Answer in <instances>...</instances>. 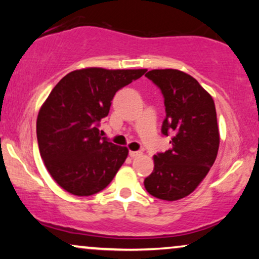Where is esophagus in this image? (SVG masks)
<instances>
[{"label":"esophagus","mask_w":259,"mask_h":259,"mask_svg":"<svg viewBox=\"0 0 259 259\" xmlns=\"http://www.w3.org/2000/svg\"><path fill=\"white\" fill-rule=\"evenodd\" d=\"M129 154H130V157H132V158H136V157L142 156V152H141V151H130Z\"/></svg>","instance_id":"esophagus-1"}]
</instances>
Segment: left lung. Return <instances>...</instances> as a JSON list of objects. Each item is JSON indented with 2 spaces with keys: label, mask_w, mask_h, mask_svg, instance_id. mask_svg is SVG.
I'll return each instance as SVG.
<instances>
[{
  "label": "left lung",
  "mask_w": 259,
  "mask_h": 259,
  "mask_svg": "<svg viewBox=\"0 0 259 259\" xmlns=\"http://www.w3.org/2000/svg\"><path fill=\"white\" fill-rule=\"evenodd\" d=\"M146 76L164 97L162 134H171V148L153 156L145 189L159 200L177 201L194 192L213 165L219 129L212 96L195 78L178 69H153Z\"/></svg>",
  "instance_id": "left-lung-1"
}]
</instances>
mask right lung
I'll list each match as a JSON object with an SVG mask.
<instances>
[{
	"label": "right lung",
	"instance_id": "obj_1",
	"mask_svg": "<svg viewBox=\"0 0 259 259\" xmlns=\"http://www.w3.org/2000/svg\"><path fill=\"white\" fill-rule=\"evenodd\" d=\"M147 69L84 68L59 80L36 120L45 167L62 189L75 196L100 192L115 177L129 150L101 138L115 92L141 78Z\"/></svg>",
	"mask_w": 259,
	"mask_h": 259
}]
</instances>
